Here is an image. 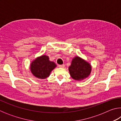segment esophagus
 Wrapping results in <instances>:
<instances>
[{
	"label": "esophagus",
	"mask_w": 121,
	"mask_h": 121,
	"mask_svg": "<svg viewBox=\"0 0 121 121\" xmlns=\"http://www.w3.org/2000/svg\"><path fill=\"white\" fill-rule=\"evenodd\" d=\"M58 66H59V67H60V68H63L65 67V65H59Z\"/></svg>",
	"instance_id": "1"
}]
</instances>
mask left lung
<instances>
[{
    "label": "left lung",
    "instance_id": "1",
    "mask_svg": "<svg viewBox=\"0 0 121 121\" xmlns=\"http://www.w3.org/2000/svg\"><path fill=\"white\" fill-rule=\"evenodd\" d=\"M71 77L76 81H82L89 77L92 70L91 65L79 56H75L69 67Z\"/></svg>",
    "mask_w": 121,
    "mask_h": 121
}]
</instances>
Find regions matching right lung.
<instances>
[{"instance_id": "right-lung-1", "label": "right lung", "mask_w": 121, "mask_h": 121, "mask_svg": "<svg viewBox=\"0 0 121 121\" xmlns=\"http://www.w3.org/2000/svg\"><path fill=\"white\" fill-rule=\"evenodd\" d=\"M56 67V63L49 60L45 55L37 57L30 64V70L34 76L39 79H45Z\"/></svg>"}]
</instances>
